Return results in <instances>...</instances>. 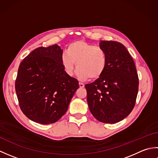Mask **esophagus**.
Returning a JSON list of instances; mask_svg holds the SVG:
<instances>
[{
    "instance_id": "34e87169",
    "label": "esophagus",
    "mask_w": 158,
    "mask_h": 158,
    "mask_svg": "<svg viewBox=\"0 0 158 158\" xmlns=\"http://www.w3.org/2000/svg\"><path fill=\"white\" fill-rule=\"evenodd\" d=\"M79 87H80V88H84V86H85V85L83 84V83H79Z\"/></svg>"
}]
</instances>
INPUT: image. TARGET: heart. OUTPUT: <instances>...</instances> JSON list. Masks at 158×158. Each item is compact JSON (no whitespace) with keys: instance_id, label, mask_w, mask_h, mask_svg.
Listing matches in <instances>:
<instances>
[{"instance_id":"heart-1","label":"heart","mask_w":158,"mask_h":158,"mask_svg":"<svg viewBox=\"0 0 158 158\" xmlns=\"http://www.w3.org/2000/svg\"><path fill=\"white\" fill-rule=\"evenodd\" d=\"M66 53L61 56V63L69 76L73 75L75 63L77 74L81 79L96 80L105 72L107 56L102 48L80 40L67 46Z\"/></svg>"}]
</instances>
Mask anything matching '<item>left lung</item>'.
Returning <instances> with one entry per match:
<instances>
[{
  "label": "left lung",
  "instance_id": "1",
  "mask_svg": "<svg viewBox=\"0 0 158 158\" xmlns=\"http://www.w3.org/2000/svg\"><path fill=\"white\" fill-rule=\"evenodd\" d=\"M107 64L94 82L85 85L90 112L99 122L115 123L123 120L135 106L139 76L135 62L126 47L116 41H102Z\"/></svg>",
  "mask_w": 158,
  "mask_h": 158
}]
</instances>
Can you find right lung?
I'll use <instances>...</instances> for the list:
<instances>
[{
	"label": "right lung",
	"mask_w": 158,
	"mask_h": 158,
	"mask_svg": "<svg viewBox=\"0 0 158 158\" xmlns=\"http://www.w3.org/2000/svg\"><path fill=\"white\" fill-rule=\"evenodd\" d=\"M62 49L57 45L40 47L19 64L15 92L20 109L33 122H56L64 115L79 81L68 75L61 63Z\"/></svg>",
	"instance_id": "1"
}]
</instances>
